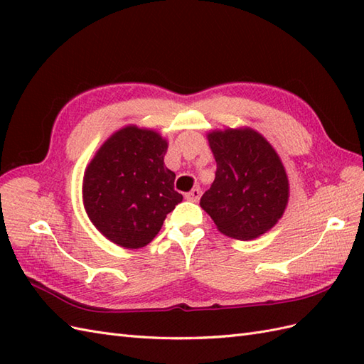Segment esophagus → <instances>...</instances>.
Returning <instances> with one entry per match:
<instances>
[{"mask_svg": "<svg viewBox=\"0 0 364 364\" xmlns=\"http://www.w3.org/2000/svg\"><path fill=\"white\" fill-rule=\"evenodd\" d=\"M184 197H186V198L189 200V202H198V200H200V197H202V191H200L198 188H196V189H192V191H189V192H188V194H186V196H184Z\"/></svg>", "mask_w": 364, "mask_h": 364, "instance_id": "1", "label": "esophagus"}]
</instances>
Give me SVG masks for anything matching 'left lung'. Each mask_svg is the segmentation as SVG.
Returning a JSON list of instances; mask_svg holds the SVG:
<instances>
[{"label":"left lung","instance_id":"8db88e82","mask_svg":"<svg viewBox=\"0 0 364 364\" xmlns=\"http://www.w3.org/2000/svg\"><path fill=\"white\" fill-rule=\"evenodd\" d=\"M208 141L218 170L200 206L230 237L249 241L266 233L282 218L289 198L280 156L252 128L213 131Z\"/></svg>","mask_w":364,"mask_h":364}]
</instances>
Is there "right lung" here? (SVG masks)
I'll return each mask as SVG.
<instances>
[{"label":"right lung","instance_id":"obj_1","mask_svg":"<svg viewBox=\"0 0 364 364\" xmlns=\"http://www.w3.org/2000/svg\"><path fill=\"white\" fill-rule=\"evenodd\" d=\"M167 141L129 125L100 146L82 181V202L97 230L125 249H141L159 233L183 196L164 166Z\"/></svg>","mask_w":364,"mask_h":364}]
</instances>
